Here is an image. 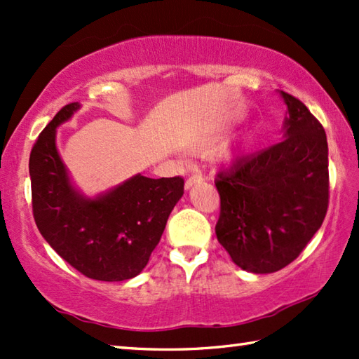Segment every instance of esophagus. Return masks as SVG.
<instances>
[{
    "instance_id": "obj_1",
    "label": "esophagus",
    "mask_w": 359,
    "mask_h": 359,
    "mask_svg": "<svg viewBox=\"0 0 359 359\" xmlns=\"http://www.w3.org/2000/svg\"><path fill=\"white\" fill-rule=\"evenodd\" d=\"M203 181V175L201 173H194L190 175V177L186 180V189H190L195 184H198V182Z\"/></svg>"
}]
</instances>
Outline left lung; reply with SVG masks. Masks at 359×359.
<instances>
[{
    "mask_svg": "<svg viewBox=\"0 0 359 359\" xmlns=\"http://www.w3.org/2000/svg\"><path fill=\"white\" fill-rule=\"evenodd\" d=\"M288 107L285 137L220 172L217 238L241 269L276 273L299 257L328 208L325 130L301 100L282 91Z\"/></svg>",
    "mask_w": 359,
    "mask_h": 359,
    "instance_id": "8db88e82",
    "label": "left lung"
}]
</instances>
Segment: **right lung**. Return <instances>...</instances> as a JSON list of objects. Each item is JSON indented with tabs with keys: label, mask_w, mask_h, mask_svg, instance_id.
<instances>
[{
	"label": "right lung",
	"mask_w": 359,
	"mask_h": 359,
	"mask_svg": "<svg viewBox=\"0 0 359 359\" xmlns=\"http://www.w3.org/2000/svg\"><path fill=\"white\" fill-rule=\"evenodd\" d=\"M65 105L36 137L29 158L36 228L69 265L94 280L137 276L163 236L167 218L184 194L182 177L136 175L94 200L71 186L55 147V127L79 109Z\"/></svg>",
	"instance_id": "1"
}]
</instances>
